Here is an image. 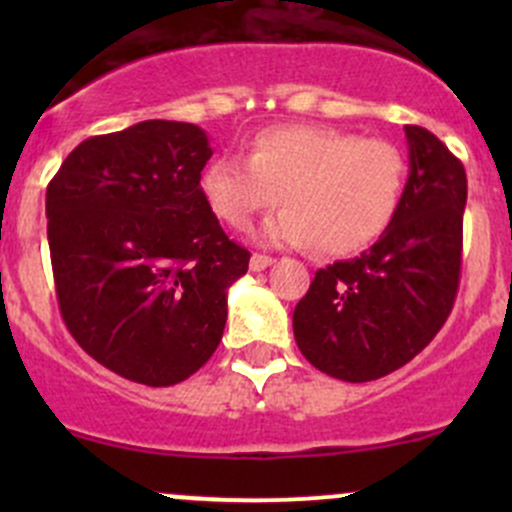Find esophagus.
I'll return each instance as SVG.
<instances>
[{
	"mask_svg": "<svg viewBox=\"0 0 512 512\" xmlns=\"http://www.w3.org/2000/svg\"><path fill=\"white\" fill-rule=\"evenodd\" d=\"M272 262H275V260H272V257L257 255V252H255V255L250 257V270L252 272H262V270H267V267H270Z\"/></svg>",
	"mask_w": 512,
	"mask_h": 512,
	"instance_id": "1",
	"label": "esophagus"
}]
</instances>
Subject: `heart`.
<instances>
[{
	"label": "heart",
	"mask_w": 512,
	"mask_h": 512,
	"mask_svg": "<svg viewBox=\"0 0 512 512\" xmlns=\"http://www.w3.org/2000/svg\"><path fill=\"white\" fill-rule=\"evenodd\" d=\"M409 165L389 141L319 126L260 131L247 158H215L200 178L210 213L247 230L282 200L257 232L262 245H312L349 255L379 240L399 215Z\"/></svg>",
	"instance_id": "heart-1"
}]
</instances>
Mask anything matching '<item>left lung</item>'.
Instances as JSON below:
<instances>
[{
    "label": "left lung",
    "instance_id": "8db88e82",
    "mask_svg": "<svg viewBox=\"0 0 512 512\" xmlns=\"http://www.w3.org/2000/svg\"><path fill=\"white\" fill-rule=\"evenodd\" d=\"M409 180L389 230L354 260L314 275L294 307L299 352L334 379L374 381L431 342L461 277L463 163L421 126H406Z\"/></svg>",
    "mask_w": 512,
    "mask_h": 512
}]
</instances>
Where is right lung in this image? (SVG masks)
<instances>
[{
  "mask_svg": "<svg viewBox=\"0 0 512 512\" xmlns=\"http://www.w3.org/2000/svg\"><path fill=\"white\" fill-rule=\"evenodd\" d=\"M210 156L200 126L141 121L79 143L46 188L61 317L123 379L173 386L223 339L227 289L250 252L205 205Z\"/></svg>",
  "mask_w": 512,
  "mask_h": 512,
  "instance_id": "right-lung-1",
  "label": "right lung"
}]
</instances>
